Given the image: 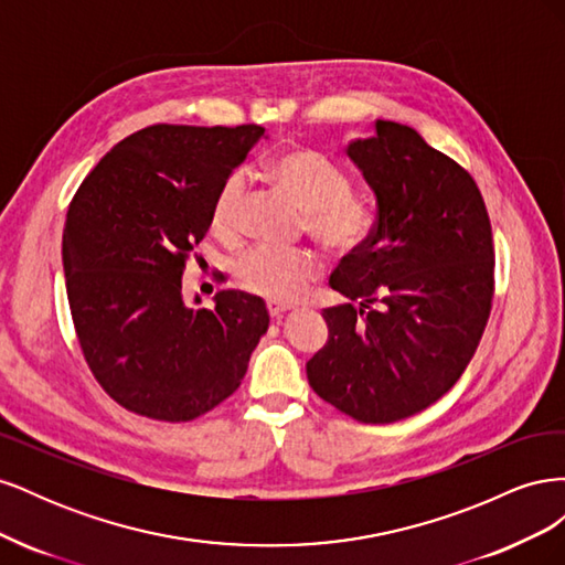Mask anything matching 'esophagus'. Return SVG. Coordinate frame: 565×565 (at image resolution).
I'll return each instance as SVG.
<instances>
[{
    "mask_svg": "<svg viewBox=\"0 0 565 565\" xmlns=\"http://www.w3.org/2000/svg\"><path fill=\"white\" fill-rule=\"evenodd\" d=\"M292 309H295V303H282V301H276V299H268V313L273 318H280L282 313L292 311Z\"/></svg>",
    "mask_w": 565,
    "mask_h": 565,
    "instance_id": "esophagus-1",
    "label": "esophagus"
}]
</instances>
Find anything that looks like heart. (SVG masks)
Listing matches in <instances>:
<instances>
[{
    "label": "heart",
    "mask_w": 565,
    "mask_h": 565,
    "mask_svg": "<svg viewBox=\"0 0 565 565\" xmlns=\"http://www.w3.org/2000/svg\"><path fill=\"white\" fill-rule=\"evenodd\" d=\"M273 174L303 207L309 228L322 243L339 249L363 245L374 226V207L363 195L349 193V174L316 150H289L273 162ZM247 174L233 172L212 204V226L218 235H233L243 224ZM322 259L311 247L259 243L235 266L237 282L254 295L287 301L320 276Z\"/></svg>",
    "instance_id": "heart-1"
}]
</instances>
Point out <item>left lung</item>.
Listing matches in <instances>:
<instances>
[{
	"label": "left lung",
	"mask_w": 565,
	"mask_h": 565,
	"mask_svg": "<svg viewBox=\"0 0 565 565\" xmlns=\"http://www.w3.org/2000/svg\"><path fill=\"white\" fill-rule=\"evenodd\" d=\"M349 160L377 202L367 241L330 287L328 344L309 363L322 401L358 422L388 424L448 393L483 337L492 301V231L476 181L407 125L377 119Z\"/></svg>",
	"instance_id": "obj_1"
}]
</instances>
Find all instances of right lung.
<instances>
[{"label":"right lung","instance_id":"1","mask_svg":"<svg viewBox=\"0 0 565 565\" xmlns=\"http://www.w3.org/2000/svg\"><path fill=\"white\" fill-rule=\"evenodd\" d=\"M264 127L152 125L113 146L67 207L63 270L79 347L98 384L136 415L191 422L241 386L268 330L262 297L181 292L185 256Z\"/></svg>","mask_w":565,"mask_h":565}]
</instances>
